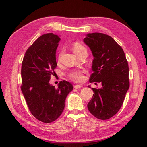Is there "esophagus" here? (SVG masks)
Masks as SVG:
<instances>
[{
    "label": "esophagus",
    "instance_id": "1",
    "mask_svg": "<svg viewBox=\"0 0 147 147\" xmlns=\"http://www.w3.org/2000/svg\"><path fill=\"white\" fill-rule=\"evenodd\" d=\"M82 85H74V88H75V89H79V88H82Z\"/></svg>",
    "mask_w": 147,
    "mask_h": 147
}]
</instances>
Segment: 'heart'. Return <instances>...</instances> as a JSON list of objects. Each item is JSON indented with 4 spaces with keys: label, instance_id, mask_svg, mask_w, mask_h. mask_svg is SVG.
<instances>
[{
    "label": "heart",
    "instance_id": "obj_1",
    "mask_svg": "<svg viewBox=\"0 0 147 147\" xmlns=\"http://www.w3.org/2000/svg\"><path fill=\"white\" fill-rule=\"evenodd\" d=\"M73 49L76 55H80L82 53H84V52H88L87 51L86 47L83 45L82 44L79 43V42H75L73 45ZM62 55V51L59 52L58 54V60H59L61 58V56ZM86 72L85 69H78V70H75L71 72L70 73L68 74V77L69 79L71 80H73L76 82H82L84 80V73Z\"/></svg>",
    "mask_w": 147,
    "mask_h": 147
}]
</instances>
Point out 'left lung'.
Returning a JSON list of instances; mask_svg holds the SVG:
<instances>
[{"label":"left lung","mask_w":147,"mask_h":147,"mask_svg":"<svg viewBox=\"0 0 147 147\" xmlns=\"http://www.w3.org/2000/svg\"><path fill=\"white\" fill-rule=\"evenodd\" d=\"M84 41L94 56L89 82L102 84L100 89L92 88L94 93L88 108L96 118L106 120L118 112L130 87L127 59L122 47L108 35L88 34Z\"/></svg>","instance_id":"left-lung-1"}]
</instances>
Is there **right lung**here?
Instances as JSON below:
<instances>
[{"instance_id": "obj_1", "label": "right lung", "mask_w": 147, "mask_h": 147, "mask_svg": "<svg viewBox=\"0 0 147 147\" xmlns=\"http://www.w3.org/2000/svg\"><path fill=\"white\" fill-rule=\"evenodd\" d=\"M60 38L58 35H42L27 49L22 62L21 91L31 113L38 120L49 123L61 115L67 94L73 89L67 81L58 88L49 84L57 67L56 51Z\"/></svg>"}]
</instances>
